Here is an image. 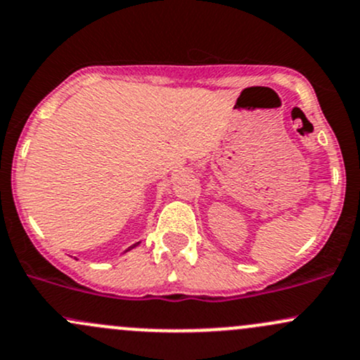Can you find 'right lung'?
I'll list each match as a JSON object with an SVG mask.
<instances>
[{
	"label": "right lung",
	"mask_w": 360,
	"mask_h": 360,
	"mask_svg": "<svg viewBox=\"0 0 360 360\" xmlns=\"http://www.w3.org/2000/svg\"><path fill=\"white\" fill-rule=\"evenodd\" d=\"M134 246H137V243H136V245H132V246H129V248L126 250V252H129V250H131V248H134Z\"/></svg>",
	"instance_id": "obj_1"
}]
</instances>
